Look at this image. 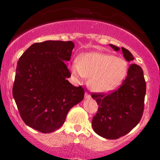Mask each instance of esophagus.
Segmentation results:
<instances>
[{
  "mask_svg": "<svg viewBox=\"0 0 160 160\" xmlns=\"http://www.w3.org/2000/svg\"><path fill=\"white\" fill-rule=\"evenodd\" d=\"M90 97H91V96H90V94H88L87 92L85 93V98H90Z\"/></svg>",
  "mask_w": 160,
  "mask_h": 160,
  "instance_id": "obj_1",
  "label": "esophagus"
}]
</instances>
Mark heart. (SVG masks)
<instances>
[{
  "label": "heart",
  "mask_w": 160,
  "mask_h": 160,
  "mask_svg": "<svg viewBox=\"0 0 160 160\" xmlns=\"http://www.w3.org/2000/svg\"><path fill=\"white\" fill-rule=\"evenodd\" d=\"M128 64L122 58L91 52L82 54L72 64L77 78H90L89 87L96 92H108L118 87L127 75Z\"/></svg>",
  "instance_id": "heart-1"
}]
</instances>
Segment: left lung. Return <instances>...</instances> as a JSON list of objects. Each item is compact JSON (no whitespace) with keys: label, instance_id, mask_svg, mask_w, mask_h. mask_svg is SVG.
Here are the masks:
<instances>
[{"label":"left lung","instance_id":"8db88e82","mask_svg":"<svg viewBox=\"0 0 160 160\" xmlns=\"http://www.w3.org/2000/svg\"><path fill=\"white\" fill-rule=\"evenodd\" d=\"M115 50L119 48L111 44ZM126 60L134 59L128 49L122 47ZM146 82L142 68L131 64L128 75L118 89L109 94L92 93L98 108L93 117L94 132L108 139H117L130 132L139 122L144 111Z\"/></svg>","mask_w":160,"mask_h":160}]
</instances>
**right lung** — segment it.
Segmentation results:
<instances>
[{"label": "right lung", "mask_w": 160, "mask_h": 160, "mask_svg": "<svg viewBox=\"0 0 160 160\" xmlns=\"http://www.w3.org/2000/svg\"><path fill=\"white\" fill-rule=\"evenodd\" d=\"M71 41H46L29 46L20 57L12 96L25 124L51 133L65 122L70 109L84 98V89L67 80L71 76Z\"/></svg>", "instance_id": "1"}]
</instances>
